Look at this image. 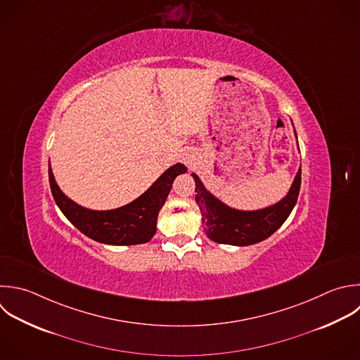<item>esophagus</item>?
I'll return each mask as SVG.
<instances>
[{"label": "esophagus", "mask_w": 360, "mask_h": 360, "mask_svg": "<svg viewBox=\"0 0 360 360\" xmlns=\"http://www.w3.org/2000/svg\"><path fill=\"white\" fill-rule=\"evenodd\" d=\"M184 162H186L187 165H191V163H193V156L186 155V156H184Z\"/></svg>", "instance_id": "obj_1"}]
</instances>
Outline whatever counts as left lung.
I'll return each instance as SVG.
<instances>
[{"mask_svg": "<svg viewBox=\"0 0 360 360\" xmlns=\"http://www.w3.org/2000/svg\"><path fill=\"white\" fill-rule=\"evenodd\" d=\"M193 179L195 181V202L202 215L205 235L217 243L248 246L267 239L288 218L300 194L301 169L288 194L277 204L259 211L229 208L204 188L197 174L193 173Z\"/></svg>", "mask_w": 360, "mask_h": 360, "instance_id": "1", "label": "left lung"}]
</instances>
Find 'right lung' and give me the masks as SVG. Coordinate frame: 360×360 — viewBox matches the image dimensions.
Wrapping results in <instances>:
<instances>
[{
  "label": "right lung",
  "mask_w": 360,
  "mask_h": 360,
  "mask_svg": "<svg viewBox=\"0 0 360 360\" xmlns=\"http://www.w3.org/2000/svg\"><path fill=\"white\" fill-rule=\"evenodd\" d=\"M187 167L177 163L167 169L155 183L135 201L110 211H93L80 207L68 198L55 181L49 167L52 195L65 217L86 236L105 245H139L152 239L156 222L174 179L186 173Z\"/></svg>",
  "instance_id": "obj_1"
}]
</instances>
